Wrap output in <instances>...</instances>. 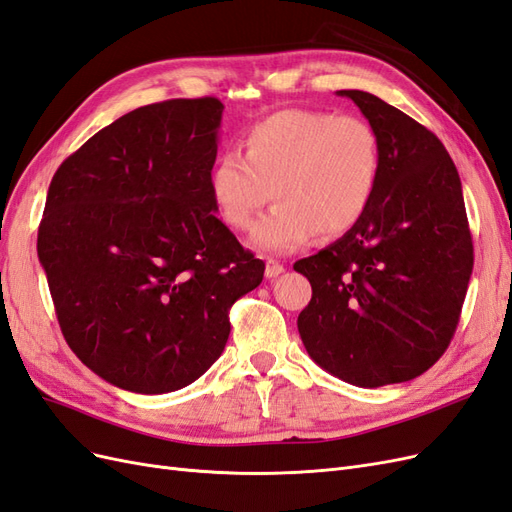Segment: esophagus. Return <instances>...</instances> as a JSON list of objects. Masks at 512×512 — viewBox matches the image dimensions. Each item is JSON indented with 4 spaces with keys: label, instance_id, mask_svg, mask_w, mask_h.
I'll return each mask as SVG.
<instances>
[{
    "label": "esophagus",
    "instance_id": "obj_1",
    "mask_svg": "<svg viewBox=\"0 0 512 512\" xmlns=\"http://www.w3.org/2000/svg\"><path fill=\"white\" fill-rule=\"evenodd\" d=\"M282 273H284V265H280V262H277V260H267L265 275L269 277V280H273V277L282 275Z\"/></svg>",
    "mask_w": 512,
    "mask_h": 512
}]
</instances>
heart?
Instances as JSON below:
<instances>
[{
    "label": "heart",
    "mask_w": 512,
    "mask_h": 512,
    "mask_svg": "<svg viewBox=\"0 0 512 512\" xmlns=\"http://www.w3.org/2000/svg\"><path fill=\"white\" fill-rule=\"evenodd\" d=\"M382 149L361 117L288 108L243 136V156L226 151L213 164L209 192L232 230L250 228L258 211L277 200L250 235L267 254H290L316 237L335 239L359 224L376 196Z\"/></svg>",
    "instance_id": "1"
}]
</instances>
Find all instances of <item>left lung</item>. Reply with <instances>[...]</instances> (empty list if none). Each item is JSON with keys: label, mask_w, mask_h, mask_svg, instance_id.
Listing matches in <instances>:
<instances>
[{"label": "left lung", "mask_w": 512, "mask_h": 512, "mask_svg": "<svg viewBox=\"0 0 512 512\" xmlns=\"http://www.w3.org/2000/svg\"><path fill=\"white\" fill-rule=\"evenodd\" d=\"M337 94L376 130L382 173L365 218L294 262L312 284L297 324L322 369L376 389L421 376L451 344L474 247L459 173L440 138L367 91Z\"/></svg>", "instance_id": "8db88e82"}]
</instances>
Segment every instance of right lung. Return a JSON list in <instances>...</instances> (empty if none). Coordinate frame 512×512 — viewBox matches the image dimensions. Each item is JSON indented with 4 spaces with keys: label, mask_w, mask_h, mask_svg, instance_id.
<instances>
[{
    "label": "right lung",
    "mask_w": 512,
    "mask_h": 512,
    "mask_svg": "<svg viewBox=\"0 0 512 512\" xmlns=\"http://www.w3.org/2000/svg\"><path fill=\"white\" fill-rule=\"evenodd\" d=\"M222 111L218 98L136 108L49 185L38 258L61 333L119 389L160 395L203 376L228 342L230 305L265 275L213 213Z\"/></svg>",
    "instance_id": "right-lung-1"
}]
</instances>
